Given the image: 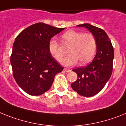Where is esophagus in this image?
I'll list each match as a JSON object with an SVG mask.
<instances>
[{"label": "esophagus", "instance_id": "obj_1", "mask_svg": "<svg viewBox=\"0 0 126 126\" xmlns=\"http://www.w3.org/2000/svg\"><path fill=\"white\" fill-rule=\"evenodd\" d=\"M64 70H65V72H70L71 71V70L68 69V68H64Z\"/></svg>", "mask_w": 126, "mask_h": 126}]
</instances>
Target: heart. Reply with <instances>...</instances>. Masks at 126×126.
Segmentation results:
<instances>
[{"label": "heart", "mask_w": 126, "mask_h": 126, "mask_svg": "<svg viewBox=\"0 0 126 126\" xmlns=\"http://www.w3.org/2000/svg\"><path fill=\"white\" fill-rule=\"evenodd\" d=\"M64 45L70 46L68 56L62 61L65 66H72L78 61L81 65L88 63L95 56L97 49V41L92 33H83L74 30L68 31L61 36ZM50 55L58 61H61L64 54L58 42L52 39L48 43Z\"/></svg>", "instance_id": "obj_1"}]
</instances>
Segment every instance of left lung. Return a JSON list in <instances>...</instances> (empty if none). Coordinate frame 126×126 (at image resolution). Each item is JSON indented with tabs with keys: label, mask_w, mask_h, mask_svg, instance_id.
I'll list each match as a JSON object with an SVG mask.
<instances>
[{
	"label": "left lung",
	"mask_w": 126,
	"mask_h": 126,
	"mask_svg": "<svg viewBox=\"0 0 126 126\" xmlns=\"http://www.w3.org/2000/svg\"><path fill=\"white\" fill-rule=\"evenodd\" d=\"M77 26L86 27L95 36L97 41V53L90 64L72 70L78 74V78L72 83L71 86L79 95L92 97L104 87L111 76L113 47L110 39L103 29L89 24Z\"/></svg>",
	"instance_id": "8db88e82"
}]
</instances>
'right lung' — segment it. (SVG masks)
<instances>
[{"instance_id": "obj_1", "label": "right lung", "mask_w": 126, "mask_h": 126, "mask_svg": "<svg viewBox=\"0 0 126 126\" xmlns=\"http://www.w3.org/2000/svg\"><path fill=\"white\" fill-rule=\"evenodd\" d=\"M65 28L37 23L16 36L11 56L13 74L18 86L31 95H40L48 91L55 76L63 67L48 50L50 39Z\"/></svg>"}]
</instances>
